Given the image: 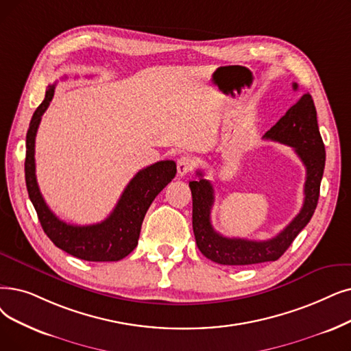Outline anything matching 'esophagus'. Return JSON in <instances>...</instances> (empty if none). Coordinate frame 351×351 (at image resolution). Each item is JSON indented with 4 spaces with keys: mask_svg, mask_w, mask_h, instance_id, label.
<instances>
[{
    "mask_svg": "<svg viewBox=\"0 0 351 351\" xmlns=\"http://www.w3.org/2000/svg\"><path fill=\"white\" fill-rule=\"evenodd\" d=\"M193 166H195L193 158H191V156H188V155L180 156V158L178 159V173H179L180 176H185V175H188L189 172H192Z\"/></svg>",
    "mask_w": 351,
    "mask_h": 351,
    "instance_id": "obj_1",
    "label": "esophagus"
}]
</instances>
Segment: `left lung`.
Instances as JSON below:
<instances>
[{
    "label": "left lung",
    "mask_w": 351,
    "mask_h": 351,
    "mask_svg": "<svg viewBox=\"0 0 351 351\" xmlns=\"http://www.w3.org/2000/svg\"><path fill=\"white\" fill-rule=\"evenodd\" d=\"M297 90V83L293 84ZM264 139L276 141L291 146L306 166L307 176L304 185V204L298 215L284 230L267 241H250L242 238H226L218 234L210 223L213 205V188L197 171L199 180L189 182L192 192V226L196 245L208 260L222 265H251L267 261H277L291 245L295 237L304 230L317 208L319 184L326 165V149L318 130L317 112L313 97L307 93L287 110L274 125Z\"/></svg>",
    "instance_id": "1"
}]
</instances>
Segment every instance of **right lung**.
I'll return each instance as SVG.
<instances>
[{"instance_id": "right-lung-1", "label": "right lung", "mask_w": 351, "mask_h": 351, "mask_svg": "<svg viewBox=\"0 0 351 351\" xmlns=\"http://www.w3.org/2000/svg\"><path fill=\"white\" fill-rule=\"evenodd\" d=\"M56 86H49L45 97L33 114L25 139V185L38 221L56 247L84 261H119L138 245L146 212L158 193L176 175L173 160H160L139 171L129 182L110 215L95 225H70L58 219L44 202L36 178L34 146L41 116L47 110Z\"/></svg>"}]
</instances>
